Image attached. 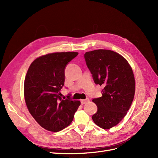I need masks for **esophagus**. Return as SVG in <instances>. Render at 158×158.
<instances>
[{
    "instance_id": "obj_1",
    "label": "esophagus",
    "mask_w": 158,
    "mask_h": 158,
    "mask_svg": "<svg viewBox=\"0 0 158 158\" xmlns=\"http://www.w3.org/2000/svg\"><path fill=\"white\" fill-rule=\"evenodd\" d=\"M80 102H81V103H82V104H85V103L89 102V98H87V99H81Z\"/></svg>"
}]
</instances>
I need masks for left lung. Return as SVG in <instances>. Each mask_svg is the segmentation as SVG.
<instances>
[{
	"instance_id": "obj_1",
	"label": "left lung",
	"mask_w": 158,
	"mask_h": 158,
	"mask_svg": "<svg viewBox=\"0 0 158 158\" xmlns=\"http://www.w3.org/2000/svg\"><path fill=\"white\" fill-rule=\"evenodd\" d=\"M86 64L96 84L103 85L102 96L93 99L98 107L92 116L103 129L116 126L125 117L135 94V78L131 65L117 52L98 49L84 54Z\"/></svg>"
}]
</instances>
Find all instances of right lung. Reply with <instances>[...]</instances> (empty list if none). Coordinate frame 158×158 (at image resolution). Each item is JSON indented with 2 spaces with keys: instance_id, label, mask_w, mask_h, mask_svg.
I'll return each instance as SVG.
<instances>
[{
  "instance_id": "add662e5",
  "label": "right lung",
  "mask_w": 158,
  "mask_h": 158,
  "mask_svg": "<svg viewBox=\"0 0 158 158\" xmlns=\"http://www.w3.org/2000/svg\"><path fill=\"white\" fill-rule=\"evenodd\" d=\"M77 52H52L39 56L30 64L23 85L28 111L47 131L59 132L70 125L80 101L63 99L60 91L64 84L66 65Z\"/></svg>"
}]
</instances>
